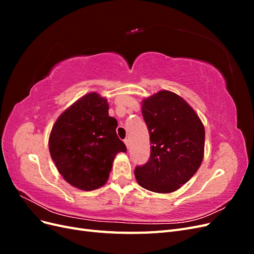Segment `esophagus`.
<instances>
[{"label":"esophagus","mask_w":254,"mask_h":254,"mask_svg":"<svg viewBox=\"0 0 254 254\" xmlns=\"http://www.w3.org/2000/svg\"><path fill=\"white\" fill-rule=\"evenodd\" d=\"M124 143H125V145L127 146V148H129V140H128V139H125V140H124Z\"/></svg>","instance_id":"obj_1"}]
</instances>
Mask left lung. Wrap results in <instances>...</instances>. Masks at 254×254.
Listing matches in <instances>:
<instances>
[{
    "label": "left lung",
    "mask_w": 254,
    "mask_h": 254,
    "mask_svg": "<svg viewBox=\"0 0 254 254\" xmlns=\"http://www.w3.org/2000/svg\"><path fill=\"white\" fill-rule=\"evenodd\" d=\"M142 114L149 131L150 157L147 163L135 167V179L155 193H172L202 162L203 124L181 96L166 90L145 98Z\"/></svg>",
    "instance_id": "1"
}]
</instances>
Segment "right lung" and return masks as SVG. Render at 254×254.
<instances>
[{"label":"right lung","mask_w":254,"mask_h":254,"mask_svg":"<svg viewBox=\"0 0 254 254\" xmlns=\"http://www.w3.org/2000/svg\"><path fill=\"white\" fill-rule=\"evenodd\" d=\"M108 110L107 99L91 92L61 113L52 128L51 157L64 179L79 190L103 187L115 156L127 150Z\"/></svg>","instance_id":"1"}]
</instances>
